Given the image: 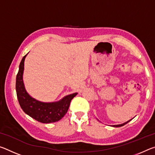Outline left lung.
I'll return each mask as SVG.
<instances>
[{
    "mask_svg": "<svg viewBox=\"0 0 155 155\" xmlns=\"http://www.w3.org/2000/svg\"><path fill=\"white\" fill-rule=\"evenodd\" d=\"M132 120V119H131ZM131 120H128V122H125V123H124V124H118V125H114V127H122V126H124V125H125L126 124H127L128 122H129Z\"/></svg>",
    "mask_w": 155,
    "mask_h": 155,
    "instance_id": "1",
    "label": "left lung"
}]
</instances>
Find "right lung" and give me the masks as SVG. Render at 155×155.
Returning <instances> with one entry per match:
<instances>
[{
    "label": "right lung",
    "instance_id": "right-lung-1",
    "mask_svg": "<svg viewBox=\"0 0 155 155\" xmlns=\"http://www.w3.org/2000/svg\"><path fill=\"white\" fill-rule=\"evenodd\" d=\"M27 54L20 62L15 82L17 97L21 108L25 114L40 122L47 124L59 121L67 113L70 102L77 93L66 96L60 101L50 103H42L31 97L26 91L22 81L24 63Z\"/></svg>",
    "mask_w": 155,
    "mask_h": 155
}]
</instances>
